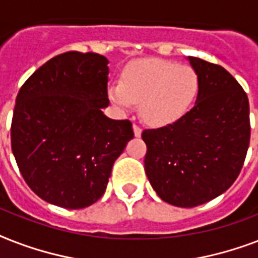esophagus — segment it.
<instances>
[{
    "instance_id": "34e87169",
    "label": "esophagus",
    "mask_w": 258,
    "mask_h": 258,
    "mask_svg": "<svg viewBox=\"0 0 258 258\" xmlns=\"http://www.w3.org/2000/svg\"><path fill=\"white\" fill-rule=\"evenodd\" d=\"M134 134H135L137 138H139L142 135V128L138 124H134Z\"/></svg>"
}]
</instances>
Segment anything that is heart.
I'll list each match as a JSON object with an SVG mask.
<instances>
[{"instance_id": "heart-1", "label": "heart", "mask_w": 258, "mask_h": 258, "mask_svg": "<svg viewBox=\"0 0 258 258\" xmlns=\"http://www.w3.org/2000/svg\"><path fill=\"white\" fill-rule=\"evenodd\" d=\"M201 79L192 67L147 58L130 64L120 83L111 84L108 96L119 108L128 111L141 103L142 119L155 127L179 120L200 96Z\"/></svg>"}]
</instances>
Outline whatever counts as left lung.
Returning a JSON list of instances; mask_svg holds the SVG:
<instances>
[{
  "mask_svg": "<svg viewBox=\"0 0 258 258\" xmlns=\"http://www.w3.org/2000/svg\"><path fill=\"white\" fill-rule=\"evenodd\" d=\"M201 79L196 105L179 120L145 130V170L162 200L194 208L226 191L237 179L250 141L249 100L221 66L188 57Z\"/></svg>",
  "mask_w": 258,
  "mask_h": 258,
  "instance_id": "obj_1",
  "label": "left lung"
}]
</instances>
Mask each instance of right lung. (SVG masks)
I'll return each instance as SVG.
<instances>
[{
    "instance_id": "obj_1",
    "label": "right lung",
    "mask_w": 258,
    "mask_h": 258,
    "mask_svg": "<svg viewBox=\"0 0 258 258\" xmlns=\"http://www.w3.org/2000/svg\"><path fill=\"white\" fill-rule=\"evenodd\" d=\"M108 60L66 52L40 67L18 91L12 151L24 179L41 200L83 209L104 194L113 162L134 138L130 120H112Z\"/></svg>"
}]
</instances>
